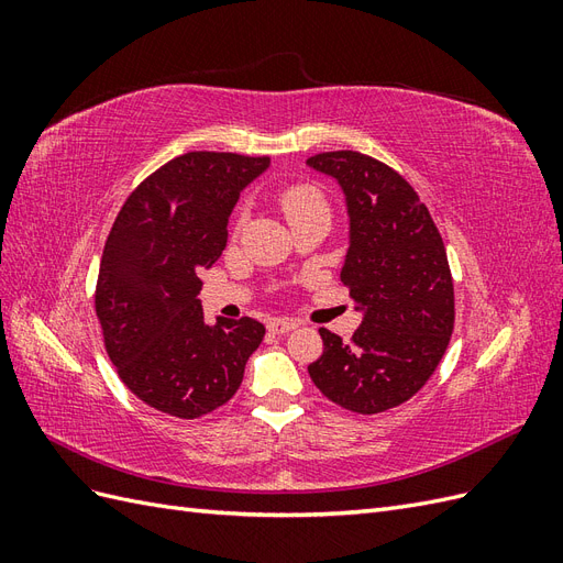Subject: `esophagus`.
Masks as SVG:
<instances>
[{"mask_svg":"<svg viewBox=\"0 0 563 563\" xmlns=\"http://www.w3.org/2000/svg\"><path fill=\"white\" fill-rule=\"evenodd\" d=\"M298 323L294 319H269L267 321V331L275 333V335H284V333H291Z\"/></svg>","mask_w":563,"mask_h":563,"instance_id":"obj_1","label":"esophagus"}]
</instances>
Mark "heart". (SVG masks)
Here are the masks:
<instances>
[{"label": "heart", "mask_w": 563, "mask_h": 563, "mask_svg": "<svg viewBox=\"0 0 563 563\" xmlns=\"http://www.w3.org/2000/svg\"><path fill=\"white\" fill-rule=\"evenodd\" d=\"M279 207L291 225L300 223V220L310 218L314 213H323V211L329 213L327 199H323V195L310 183H296V185L284 187L279 192Z\"/></svg>", "instance_id": "1"}]
</instances>
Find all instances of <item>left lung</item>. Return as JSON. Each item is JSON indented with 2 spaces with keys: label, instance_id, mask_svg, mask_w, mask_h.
Segmentation results:
<instances>
[{
  "label": "left lung",
  "instance_id": "obj_1",
  "mask_svg": "<svg viewBox=\"0 0 563 563\" xmlns=\"http://www.w3.org/2000/svg\"><path fill=\"white\" fill-rule=\"evenodd\" d=\"M308 166L338 180L350 216L340 282L364 314L350 343L319 329L323 354L308 366L323 397L373 416L430 380L453 333L449 258L428 207L395 168L362 152H321Z\"/></svg>",
  "mask_w": 563,
  "mask_h": 563
}]
</instances>
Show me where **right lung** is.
<instances>
[{
    "label": "right lung",
    "mask_w": 563,
    "mask_h": 563,
    "mask_svg": "<svg viewBox=\"0 0 563 563\" xmlns=\"http://www.w3.org/2000/svg\"><path fill=\"white\" fill-rule=\"evenodd\" d=\"M269 157L187 152L124 201L100 258L96 314L110 362L135 397L195 420L228 404L265 327L203 321L199 272L228 244V220Z\"/></svg>",
    "instance_id": "1"
}]
</instances>
